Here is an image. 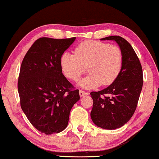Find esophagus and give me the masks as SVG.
Masks as SVG:
<instances>
[{
    "label": "esophagus",
    "instance_id": "34e87169",
    "mask_svg": "<svg viewBox=\"0 0 159 159\" xmlns=\"http://www.w3.org/2000/svg\"><path fill=\"white\" fill-rule=\"evenodd\" d=\"M79 93H80V96H81V97H82V96H84V95L88 94V92H87V91H84V90H80Z\"/></svg>",
    "mask_w": 159,
    "mask_h": 159
}]
</instances>
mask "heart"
<instances>
[{"instance_id": "b5f03b06", "label": "heart", "mask_w": 159, "mask_h": 159, "mask_svg": "<svg viewBox=\"0 0 159 159\" xmlns=\"http://www.w3.org/2000/svg\"><path fill=\"white\" fill-rule=\"evenodd\" d=\"M64 75L73 81L79 80L86 71L90 74L79 82L84 88L109 85L121 70L123 54L116 45L96 40H85L75 49V54L64 52L60 58Z\"/></svg>"}]
</instances>
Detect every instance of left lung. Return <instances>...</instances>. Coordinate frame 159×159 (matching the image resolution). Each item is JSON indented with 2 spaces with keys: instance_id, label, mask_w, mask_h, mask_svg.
I'll return each instance as SVG.
<instances>
[{
  "instance_id": "left-lung-1",
  "label": "left lung",
  "mask_w": 159,
  "mask_h": 159,
  "mask_svg": "<svg viewBox=\"0 0 159 159\" xmlns=\"http://www.w3.org/2000/svg\"><path fill=\"white\" fill-rule=\"evenodd\" d=\"M102 40H115L123 54L121 70L107 88L91 92L93 104L91 119L98 127L115 129L125 125L135 111L143 84V69L132 45L120 36H109Z\"/></svg>"
}]
</instances>
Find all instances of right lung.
Listing matches in <instances>:
<instances>
[{
  "instance_id": "add662e5",
  "label": "right lung",
  "mask_w": 159,
  "mask_h": 159,
  "mask_svg": "<svg viewBox=\"0 0 159 159\" xmlns=\"http://www.w3.org/2000/svg\"><path fill=\"white\" fill-rule=\"evenodd\" d=\"M75 39L39 38L21 62L17 86L21 108L33 127L45 134L67 127L71 108L80 100L79 90L64 77L60 64Z\"/></svg>"
}]
</instances>
